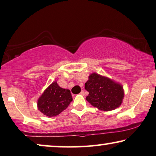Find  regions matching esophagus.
Segmentation results:
<instances>
[{
    "label": "esophagus",
    "mask_w": 156,
    "mask_h": 156,
    "mask_svg": "<svg viewBox=\"0 0 156 156\" xmlns=\"http://www.w3.org/2000/svg\"><path fill=\"white\" fill-rule=\"evenodd\" d=\"M80 94L81 95H85V93H84V91H83V90H82L81 92L80 93Z\"/></svg>",
    "instance_id": "obj_1"
}]
</instances>
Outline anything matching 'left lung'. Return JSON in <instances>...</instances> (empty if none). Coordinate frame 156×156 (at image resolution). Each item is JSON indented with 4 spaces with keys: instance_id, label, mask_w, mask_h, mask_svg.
<instances>
[{
    "instance_id": "1",
    "label": "left lung",
    "mask_w": 156,
    "mask_h": 156,
    "mask_svg": "<svg viewBox=\"0 0 156 156\" xmlns=\"http://www.w3.org/2000/svg\"><path fill=\"white\" fill-rule=\"evenodd\" d=\"M89 94L86 97L93 106L101 111H109L121 105L124 92L123 87L106 77L92 73L85 83Z\"/></svg>"
}]
</instances>
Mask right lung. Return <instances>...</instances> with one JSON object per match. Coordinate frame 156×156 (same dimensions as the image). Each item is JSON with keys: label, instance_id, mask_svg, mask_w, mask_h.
Listing matches in <instances>:
<instances>
[{"label": "right lung", "instance_id": "right-lung-1", "mask_svg": "<svg viewBox=\"0 0 156 156\" xmlns=\"http://www.w3.org/2000/svg\"><path fill=\"white\" fill-rule=\"evenodd\" d=\"M73 101L71 93L54 82L44 91L38 101V108L48 117L58 115Z\"/></svg>", "mask_w": 156, "mask_h": 156}]
</instances>
